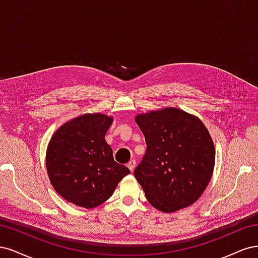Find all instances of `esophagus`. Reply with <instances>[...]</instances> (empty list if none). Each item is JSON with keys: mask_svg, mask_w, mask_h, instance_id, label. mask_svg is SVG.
Returning a JSON list of instances; mask_svg holds the SVG:
<instances>
[{"mask_svg": "<svg viewBox=\"0 0 258 258\" xmlns=\"http://www.w3.org/2000/svg\"><path fill=\"white\" fill-rule=\"evenodd\" d=\"M127 167L129 168V170L132 172V171H134V169H135V167H136V160H130V161L128 162Z\"/></svg>", "mask_w": 258, "mask_h": 258, "instance_id": "obj_1", "label": "esophagus"}]
</instances>
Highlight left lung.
Masks as SVG:
<instances>
[{"instance_id":"left-lung-1","label":"left lung","mask_w":258,"mask_h":258,"mask_svg":"<svg viewBox=\"0 0 258 258\" xmlns=\"http://www.w3.org/2000/svg\"><path fill=\"white\" fill-rule=\"evenodd\" d=\"M146 153L135 170L147 201L165 213L189 207L213 174L215 147L197 116L176 107L138 114Z\"/></svg>"}]
</instances>
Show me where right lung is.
<instances>
[{"label":"right lung","mask_w":258,"mask_h":258,"mask_svg":"<svg viewBox=\"0 0 258 258\" xmlns=\"http://www.w3.org/2000/svg\"><path fill=\"white\" fill-rule=\"evenodd\" d=\"M114 118L86 113L69 120L52 135L46 151L49 181L60 196L86 209L110 198L130 170L117 163L105 135Z\"/></svg>","instance_id":"obj_1"}]
</instances>
